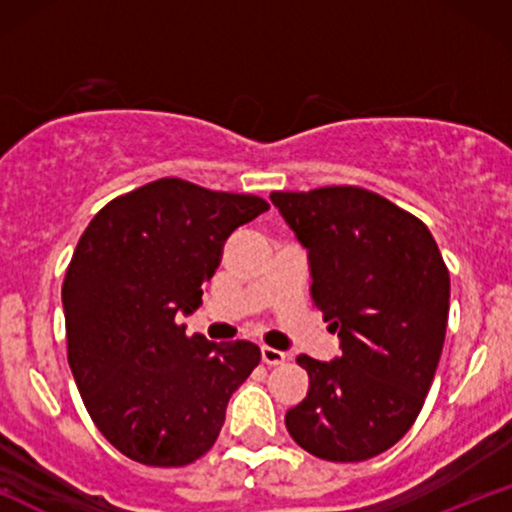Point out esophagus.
Masks as SVG:
<instances>
[{
    "mask_svg": "<svg viewBox=\"0 0 512 512\" xmlns=\"http://www.w3.org/2000/svg\"><path fill=\"white\" fill-rule=\"evenodd\" d=\"M262 361L267 363V366H279V363L286 361V354L279 349H272V346H262Z\"/></svg>",
    "mask_w": 512,
    "mask_h": 512,
    "instance_id": "obj_1",
    "label": "esophagus"
}]
</instances>
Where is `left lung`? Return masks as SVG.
<instances>
[{
	"instance_id": "left-lung-1",
	"label": "left lung",
	"mask_w": 512,
	"mask_h": 512,
	"mask_svg": "<svg viewBox=\"0 0 512 512\" xmlns=\"http://www.w3.org/2000/svg\"><path fill=\"white\" fill-rule=\"evenodd\" d=\"M269 199L308 250L313 301L342 339L334 361L296 358L310 387L286 428L320 460H368L424 407L448 327V267L424 221L363 187Z\"/></svg>"
}]
</instances>
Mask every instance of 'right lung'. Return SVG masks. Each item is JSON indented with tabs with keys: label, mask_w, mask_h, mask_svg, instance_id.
I'll return each mask as SVG.
<instances>
[{
	"label": "right lung",
	"mask_w": 512,
	"mask_h": 512,
	"mask_svg": "<svg viewBox=\"0 0 512 512\" xmlns=\"http://www.w3.org/2000/svg\"><path fill=\"white\" fill-rule=\"evenodd\" d=\"M255 195L161 178L115 197L79 238L62 284L69 368L93 424L149 467H185L219 438L228 399L260 363L252 342L187 337L202 286Z\"/></svg>",
	"instance_id": "1"
}]
</instances>
